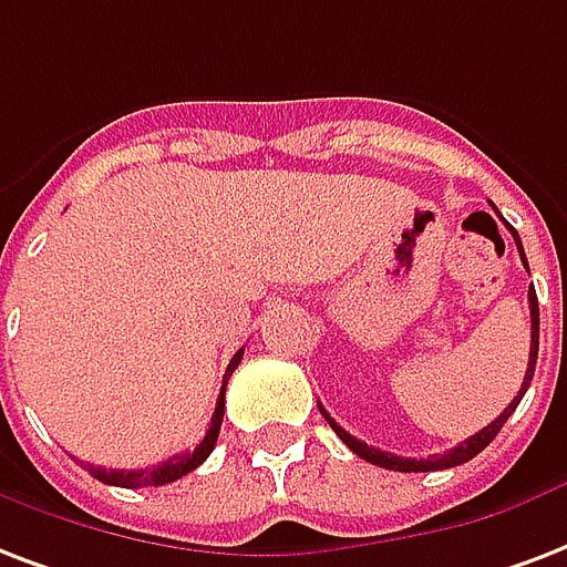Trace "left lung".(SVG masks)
<instances>
[{
    "label": "left lung",
    "mask_w": 567,
    "mask_h": 567,
    "mask_svg": "<svg viewBox=\"0 0 567 567\" xmlns=\"http://www.w3.org/2000/svg\"><path fill=\"white\" fill-rule=\"evenodd\" d=\"M503 223H505V219H503ZM505 228L512 231L514 244H517V252H520V261H524V265H526V255H524V246H520V237H517V231H514V228L508 226V223H505ZM526 270H529V267H526ZM529 315H533V344H529V365H526V378H524V386H520V392L514 395L512 404H508V408H505L503 413H499V416H496L494 422H491V425L482 427L478 434H473V437L464 440V443H457L455 449H449V452H443V455L419 457V461H416V457L389 455V452H380V449H374V446H369V443H362V440L351 437V434H348V431H344V427H341L339 422H336V419H332L330 413H327V410L321 408L323 419L330 422V427H332V431H336V434H339L344 446L351 449V452H357V455H360L362 461H369V464L383 466V470H399V473H431V470H449V466L466 464L470 457H475V455H478V452H482V449L491 446V440H494L496 434H499V427L505 425V419L512 416L514 410H517L520 399H524V395H526V389H529V383H533L535 360H538V297H535V288H533V291H529Z\"/></svg>",
    "instance_id": "left-lung-1"
}]
</instances>
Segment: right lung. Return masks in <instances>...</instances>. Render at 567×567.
Instances as JSON below:
<instances>
[{"mask_svg": "<svg viewBox=\"0 0 567 567\" xmlns=\"http://www.w3.org/2000/svg\"><path fill=\"white\" fill-rule=\"evenodd\" d=\"M244 360V348L231 357L226 369V380L231 378V371L237 369V362ZM223 413H226V386L219 389V399H216V410L210 425H207L205 437L198 443L193 452H184V455H175L163 461L157 466H145V470H103V466L89 464V473L103 482V485H115V487H159L168 485V482H178L181 475L193 473L198 464H205V457L214 452L216 437H219V425H223Z\"/></svg>", "mask_w": 567, "mask_h": 567, "instance_id": "1", "label": "right lung"}]
</instances>
